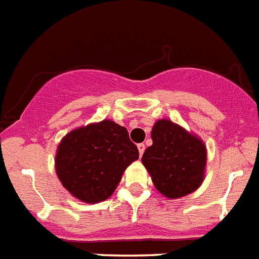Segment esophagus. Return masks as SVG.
Here are the masks:
<instances>
[{"label": "esophagus", "mask_w": 259, "mask_h": 259, "mask_svg": "<svg viewBox=\"0 0 259 259\" xmlns=\"http://www.w3.org/2000/svg\"><path fill=\"white\" fill-rule=\"evenodd\" d=\"M137 149H139V153H140L141 157V155L144 154V152H145V145H144V144H139V145H137Z\"/></svg>", "instance_id": "1"}]
</instances>
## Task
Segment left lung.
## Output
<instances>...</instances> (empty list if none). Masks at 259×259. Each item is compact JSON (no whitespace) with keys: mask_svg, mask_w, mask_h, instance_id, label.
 I'll return each instance as SVG.
<instances>
[{"mask_svg":"<svg viewBox=\"0 0 259 259\" xmlns=\"http://www.w3.org/2000/svg\"><path fill=\"white\" fill-rule=\"evenodd\" d=\"M152 140L141 162L157 191L172 200L196 191L205 178L207 154L203 141L168 119L155 122Z\"/></svg>","mask_w":259,"mask_h":259,"instance_id":"left-lung-1","label":"left lung"}]
</instances>
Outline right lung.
<instances>
[{
    "label": "right lung",
    "mask_w": 259,
    "mask_h": 259,
    "mask_svg": "<svg viewBox=\"0 0 259 259\" xmlns=\"http://www.w3.org/2000/svg\"><path fill=\"white\" fill-rule=\"evenodd\" d=\"M139 159L128 131L105 119L68 132L56 154L62 185L81 202L97 203L114 193L123 172Z\"/></svg>",
    "instance_id": "right-lung-1"
}]
</instances>
